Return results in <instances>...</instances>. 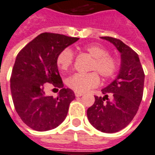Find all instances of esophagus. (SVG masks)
<instances>
[{
	"instance_id": "1",
	"label": "esophagus",
	"mask_w": 155,
	"mask_h": 155,
	"mask_svg": "<svg viewBox=\"0 0 155 155\" xmlns=\"http://www.w3.org/2000/svg\"><path fill=\"white\" fill-rule=\"evenodd\" d=\"M74 94H75V96H77V97H80V96L83 95V93L82 92H77V91H75Z\"/></svg>"
}]
</instances>
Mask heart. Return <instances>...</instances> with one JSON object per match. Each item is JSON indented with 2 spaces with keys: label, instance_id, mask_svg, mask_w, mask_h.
Segmentation results:
<instances>
[{
  "label": "heart",
  "instance_id": "heart-1",
  "mask_svg": "<svg viewBox=\"0 0 155 155\" xmlns=\"http://www.w3.org/2000/svg\"><path fill=\"white\" fill-rule=\"evenodd\" d=\"M82 51H86L94 58L91 69L96 70L104 78H109L114 75L118 67V63L114 57L107 54V51L99 45H87L83 46ZM74 54L69 48L64 49L57 57V65L61 71L66 72L72 67ZM100 83L97 73H75L67 78L66 84L70 89L77 92H85Z\"/></svg>",
  "mask_w": 155,
  "mask_h": 155
}]
</instances>
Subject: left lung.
Here are the masks:
<instances>
[{
  "instance_id": "8db88e82",
  "label": "left lung",
  "mask_w": 155,
  "mask_h": 155,
  "mask_svg": "<svg viewBox=\"0 0 155 155\" xmlns=\"http://www.w3.org/2000/svg\"><path fill=\"white\" fill-rule=\"evenodd\" d=\"M101 38L112 43L119 51L120 69L116 78L101 90L104 96H95V103L87 109V117L95 129L114 133L126 127L137 114L142 100L145 73L132 49L116 38Z\"/></svg>"
}]
</instances>
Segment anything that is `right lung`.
<instances>
[{
  "label": "right lung",
  "mask_w": 155,
  "mask_h": 155,
  "mask_svg": "<svg viewBox=\"0 0 155 155\" xmlns=\"http://www.w3.org/2000/svg\"><path fill=\"white\" fill-rule=\"evenodd\" d=\"M78 38L44 32L22 49L16 57L10 78V91L15 110L27 126L38 131L54 129L64 122L75 95L64 88L57 66L60 52ZM46 83L61 89L57 98L49 97Z\"/></svg>",
  "instance_id": "right-lung-1"
}]
</instances>
